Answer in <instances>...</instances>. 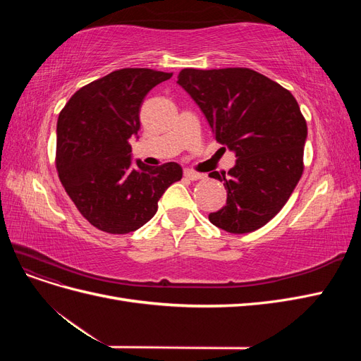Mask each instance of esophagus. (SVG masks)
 I'll return each instance as SVG.
<instances>
[{"instance_id": "obj_1", "label": "esophagus", "mask_w": 361, "mask_h": 361, "mask_svg": "<svg viewBox=\"0 0 361 361\" xmlns=\"http://www.w3.org/2000/svg\"><path fill=\"white\" fill-rule=\"evenodd\" d=\"M185 178L190 179V180H199V179H203V174L202 173H197V171H192V170H185L183 171Z\"/></svg>"}]
</instances>
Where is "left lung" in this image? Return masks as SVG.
I'll return each instance as SVG.
<instances>
[{
    "instance_id": "1",
    "label": "left lung",
    "mask_w": 361,
    "mask_h": 361,
    "mask_svg": "<svg viewBox=\"0 0 361 361\" xmlns=\"http://www.w3.org/2000/svg\"><path fill=\"white\" fill-rule=\"evenodd\" d=\"M178 84L200 106L215 140L236 154L224 182L227 202L209 221L235 235L255 232L286 204L304 171L307 123L293 94L248 68L182 69Z\"/></svg>"
}]
</instances>
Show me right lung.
I'll return each instance as SVG.
<instances>
[{"instance_id": "right-lung-1", "label": "right lung", "mask_w": 361, "mask_h": 361, "mask_svg": "<svg viewBox=\"0 0 361 361\" xmlns=\"http://www.w3.org/2000/svg\"><path fill=\"white\" fill-rule=\"evenodd\" d=\"M173 73L126 68L75 92L57 122L56 167L80 214L113 235L134 232L157 214L158 200L182 179L176 162L130 166L129 138L140 129L146 94Z\"/></svg>"}]
</instances>
